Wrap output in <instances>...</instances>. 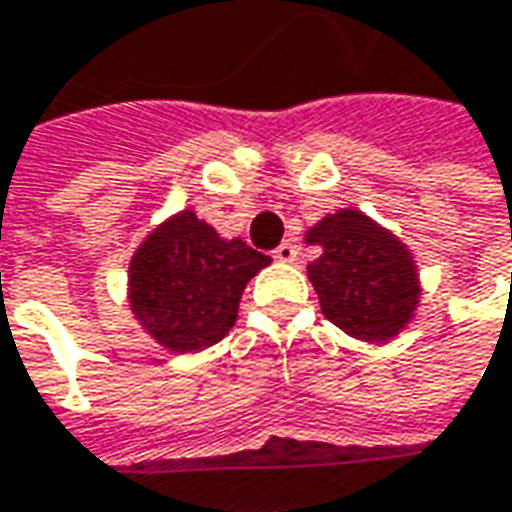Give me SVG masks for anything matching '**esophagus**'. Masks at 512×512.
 I'll return each mask as SVG.
<instances>
[{
	"label": "esophagus",
	"mask_w": 512,
	"mask_h": 512,
	"mask_svg": "<svg viewBox=\"0 0 512 512\" xmlns=\"http://www.w3.org/2000/svg\"><path fill=\"white\" fill-rule=\"evenodd\" d=\"M274 257H277L280 263H291V260H297V246L291 241H283L274 249Z\"/></svg>",
	"instance_id": "esophagus-1"
}]
</instances>
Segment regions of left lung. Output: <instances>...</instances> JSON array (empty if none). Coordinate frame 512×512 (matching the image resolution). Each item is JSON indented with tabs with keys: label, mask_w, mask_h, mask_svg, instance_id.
I'll list each match as a JSON object with an SVG mask.
<instances>
[{
	"label": "left lung",
	"mask_w": 512,
	"mask_h": 512,
	"mask_svg": "<svg viewBox=\"0 0 512 512\" xmlns=\"http://www.w3.org/2000/svg\"><path fill=\"white\" fill-rule=\"evenodd\" d=\"M322 255L308 263L322 314L336 328L364 339L387 342L412 319L420 300L409 249L367 215L342 210L308 232Z\"/></svg>",
	"instance_id": "left-lung-1"
}]
</instances>
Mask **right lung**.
Segmentation results:
<instances>
[{
  "label": "right lung",
  "instance_id": "obj_1",
  "mask_svg": "<svg viewBox=\"0 0 512 512\" xmlns=\"http://www.w3.org/2000/svg\"><path fill=\"white\" fill-rule=\"evenodd\" d=\"M271 257L184 210L137 249L128 271L131 308L142 328L176 353H196L224 339L238 319L246 283Z\"/></svg>",
  "mask_w": 512,
  "mask_h": 512
}]
</instances>
